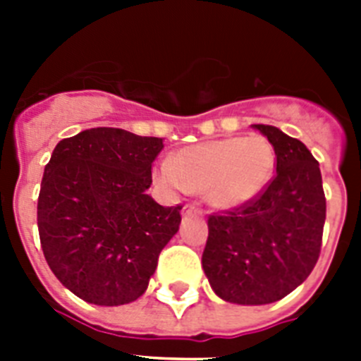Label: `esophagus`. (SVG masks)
I'll return each mask as SVG.
<instances>
[{
	"mask_svg": "<svg viewBox=\"0 0 361 361\" xmlns=\"http://www.w3.org/2000/svg\"><path fill=\"white\" fill-rule=\"evenodd\" d=\"M183 215H202V209L197 208L195 204H186L183 209Z\"/></svg>",
	"mask_w": 361,
	"mask_h": 361,
	"instance_id": "34e87169",
	"label": "esophagus"
}]
</instances>
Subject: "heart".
<instances>
[{
	"label": "heart",
	"mask_w": 361,
	"mask_h": 361,
	"mask_svg": "<svg viewBox=\"0 0 361 361\" xmlns=\"http://www.w3.org/2000/svg\"><path fill=\"white\" fill-rule=\"evenodd\" d=\"M275 168V148L266 137H226L183 148L159 166L157 177L166 186L202 193L215 209L233 212L262 195Z\"/></svg>",
	"instance_id": "b5f03b06"
}]
</instances>
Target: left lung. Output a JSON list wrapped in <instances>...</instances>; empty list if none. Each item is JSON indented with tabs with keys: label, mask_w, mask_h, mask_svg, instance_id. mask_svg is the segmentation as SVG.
Instances as JSON below:
<instances>
[{
	"label": "left lung",
	"mask_w": 361,
	"mask_h": 361,
	"mask_svg": "<svg viewBox=\"0 0 361 361\" xmlns=\"http://www.w3.org/2000/svg\"><path fill=\"white\" fill-rule=\"evenodd\" d=\"M276 153V175L244 208L209 215L202 267L216 296L273 304L311 275L320 257L325 195L318 161L298 139L253 124Z\"/></svg>",
	"instance_id": "obj_1"
}]
</instances>
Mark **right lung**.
Instances as JSON below:
<instances>
[{
  "mask_svg": "<svg viewBox=\"0 0 361 361\" xmlns=\"http://www.w3.org/2000/svg\"><path fill=\"white\" fill-rule=\"evenodd\" d=\"M159 137L90 128L63 139L44 166L37 229L47 264L88 304H130L148 288L183 206L146 193Z\"/></svg>",
  "mask_w": 361,
  "mask_h": 361,
  "instance_id": "1",
  "label": "right lung"
}]
</instances>
